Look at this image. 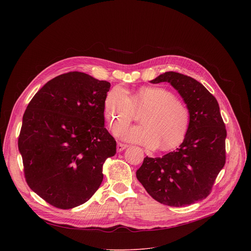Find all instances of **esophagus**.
Instances as JSON below:
<instances>
[{"label": "esophagus", "mask_w": 251, "mask_h": 251, "mask_svg": "<svg viewBox=\"0 0 251 251\" xmlns=\"http://www.w3.org/2000/svg\"><path fill=\"white\" fill-rule=\"evenodd\" d=\"M127 147H128V145L123 144V143H118V144H117V151L121 152V151L125 150Z\"/></svg>", "instance_id": "esophagus-1"}]
</instances>
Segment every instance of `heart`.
Here are the masks:
<instances>
[{
    "label": "heart",
    "instance_id": "b5f03b06",
    "mask_svg": "<svg viewBox=\"0 0 251 251\" xmlns=\"http://www.w3.org/2000/svg\"><path fill=\"white\" fill-rule=\"evenodd\" d=\"M135 110L141 111L137 126H118L115 136L127 142L141 144L147 148L171 150L181 145L191 126V111L187 104L176 95L159 86L141 87L129 96L122 86H115L104 98L106 120L115 127L128 124Z\"/></svg>",
    "mask_w": 251,
    "mask_h": 251
}]
</instances>
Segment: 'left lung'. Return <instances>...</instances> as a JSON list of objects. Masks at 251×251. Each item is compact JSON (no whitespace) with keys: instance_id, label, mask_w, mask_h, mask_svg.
I'll return each instance as SVG.
<instances>
[{"instance_id":"left-lung-1","label":"left lung","mask_w":251,"mask_h":251,"mask_svg":"<svg viewBox=\"0 0 251 251\" xmlns=\"http://www.w3.org/2000/svg\"><path fill=\"white\" fill-rule=\"evenodd\" d=\"M151 83L169 82L191 111V126L176 151L163 157H146L137 170L138 181L157 201L185 206L204 200L226 164V129L219 103L201 83L168 71Z\"/></svg>"}]
</instances>
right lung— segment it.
Segmentation results:
<instances>
[{
    "instance_id": "right-lung-1",
    "label": "right lung",
    "mask_w": 251,
    "mask_h": 251,
    "mask_svg": "<svg viewBox=\"0 0 251 251\" xmlns=\"http://www.w3.org/2000/svg\"><path fill=\"white\" fill-rule=\"evenodd\" d=\"M110 83L71 71L46 83L28 103L18 146L28 187L50 204L68 209L100 187L116 141L104 127Z\"/></svg>"
}]
</instances>
